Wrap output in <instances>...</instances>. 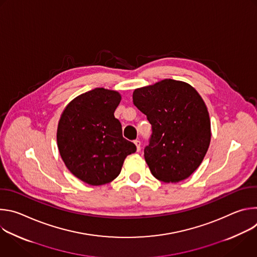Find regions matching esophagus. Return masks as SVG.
Returning <instances> with one entry per match:
<instances>
[{
  "mask_svg": "<svg viewBox=\"0 0 257 257\" xmlns=\"http://www.w3.org/2000/svg\"><path fill=\"white\" fill-rule=\"evenodd\" d=\"M134 143H135V145H136V150H137V152H139L140 151V149H141V142H140V140H134Z\"/></svg>",
  "mask_w": 257,
  "mask_h": 257,
  "instance_id": "1",
  "label": "esophagus"
}]
</instances>
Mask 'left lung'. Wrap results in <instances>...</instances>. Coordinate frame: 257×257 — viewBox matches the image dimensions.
Segmentation results:
<instances>
[{"label":"left lung","mask_w":257,"mask_h":257,"mask_svg":"<svg viewBox=\"0 0 257 257\" xmlns=\"http://www.w3.org/2000/svg\"><path fill=\"white\" fill-rule=\"evenodd\" d=\"M133 103L152 124L144 159L154 177L166 183L187 179L210 143V120L199 93L188 83L165 79L137 88Z\"/></svg>","instance_id":"8db88e82"}]
</instances>
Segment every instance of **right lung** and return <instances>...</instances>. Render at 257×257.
Segmentation results:
<instances>
[{
  "label": "right lung",
  "instance_id": "right-lung-1",
  "mask_svg": "<svg viewBox=\"0 0 257 257\" xmlns=\"http://www.w3.org/2000/svg\"><path fill=\"white\" fill-rule=\"evenodd\" d=\"M118 91L94 88L71 100L57 130L58 149L68 170L89 185H103L117 178L127 156L136 152L122 135L114 113Z\"/></svg>",
  "mask_w": 257,
  "mask_h": 257
}]
</instances>
